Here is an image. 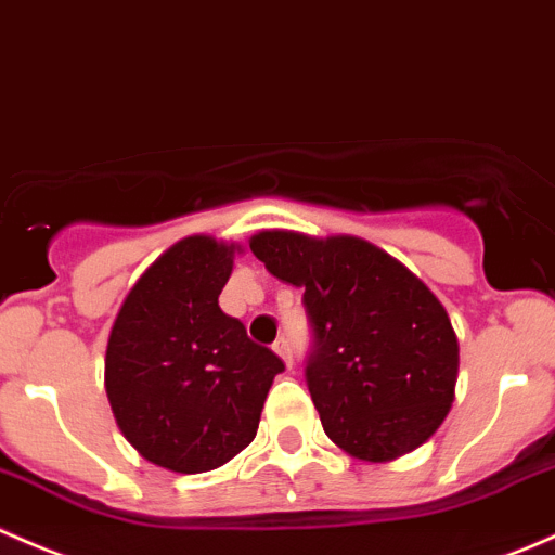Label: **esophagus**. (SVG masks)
Returning a JSON list of instances; mask_svg holds the SVG:
<instances>
[{
    "label": "esophagus",
    "instance_id": "obj_1",
    "mask_svg": "<svg viewBox=\"0 0 555 555\" xmlns=\"http://www.w3.org/2000/svg\"><path fill=\"white\" fill-rule=\"evenodd\" d=\"M272 350H275L280 359L285 361V366L294 364V356H291V345H288V339H285V337H278L275 345H272Z\"/></svg>",
    "mask_w": 555,
    "mask_h": 555
}]
</instances>
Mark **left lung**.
Returning <instances> with one entry per match:
<instances>
[{"label": "left lung", "instance_id": "8db88e82", "mask_svg": "<svg viewBox=\"0 0 555 555\" xmlns=\"http://www.w3.org/2000/svg\"><path fill=\"white\" fill-rule=\"evenodd\" d=\"M250 250L305 288L315 345L307 388L334 446L391 462L424 446L451 410L459 339L446 307L402 261L366 240L259 232Z\"/></svg>", "mask_w": 555, "mask_h": 555}]
</instances>
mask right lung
I'll return each instance as SVG.
<instances>
[{
	"instance_id": "add662e5",
	"label": "right lung",
	"mask_w": 555,
	"mask_h": 555,
	"mask_svg": "<svg viewBox=\"0 0 555 555\" xmlns=\"http://www.w3.org/2000/svg\"><path fill=\"white\" fill-rule=\"evenodd\" d=\"M240 245L194 234L131 285L104 356L115 424L151 464L210 472L254 442L283 361L218 307Z\"/></svg>"
}]
</instances>
